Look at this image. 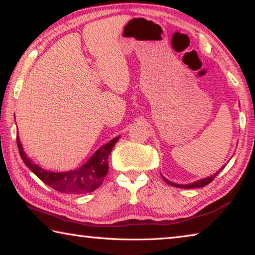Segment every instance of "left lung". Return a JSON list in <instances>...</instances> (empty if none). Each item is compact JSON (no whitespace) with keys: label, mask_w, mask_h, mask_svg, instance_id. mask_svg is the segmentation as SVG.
I'll use <instances>...</instances> for the list:
<instances>
[{"label":"left lung","mask_w":255,"mask_h":255,"mask_svg":"<svg viewBox=\"0 0 255 255\" xmlns=\"http://www.w3.org/2000/svg\"><path fill=\"white\" fill-rule=\"evenodd\" d=\"M225 167V166H224ZM223 167V168H224ZM222 168V169H223ZM221 169V170H222ZM220 170V171H221ZM218 171V172H220ZM218 172L217 173H215V175H213V176H211V177H208V178H205V179H202V180H198V181H195V182H193V184H189V185H177V184H173V182H170L169 180H167L166 178H163V180L167 182L168 185H170V186H173V187H179V188H186V189H190V188H202V187H205V186H207L208 184H211V182L215 179L216 178V176L218 175Z\"/></svg>","instance_id":"1"}]
</instances>
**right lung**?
Here are the masks:
<instances>
[{"mask_svg": "<svg viewBox=\"0 0 255 255\" xmlns=\"http://www.w3.org/2000/svg\"><path fill=\"white\" fill-rule=\"evenodd\" d=\"M119 137L111 140L98 149L88 161L77 170L68 172H50L43 170L37 164H34L26 157L22 149L19 137H16L17 149L22 160L31 171L44 184L50 186L55 190L66 194H85L91 193L102 185L104 178L109 172V155L112 149L118 142Z\"/></svg>", "mask_w": 255, "mask_h": 255, "instance_id": "add662e5", "label": "right lung"}]
</instances>
